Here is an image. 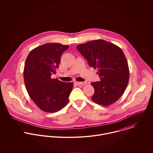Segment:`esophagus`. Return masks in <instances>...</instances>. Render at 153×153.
Returning <instances> with one entry per match:
<instances>
[{"mask_svg":"<svg viewBox=\"0 0 153 153\" xmlns=\"http://www.w3.org/2000/svg\"><path fill=\"white\" fill-rule=\"evenodd\" d=\"M77 84L79 85H86L87 83V82H77Z\"/></svg>","mask_w":153,"mask_h":153,"instance_id":"obj_1","label":"esophagus"}]
</instances>
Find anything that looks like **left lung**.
Wrapping results in <instances>:
<instances>
[{
    "label": "left lung",
    "instance_id": "left-lung-1",
    "mask_svg": "<svg viewBox=\"0 0 153 153\" xmlns=\"http://www.w3.org/2000/svg\"><path fill=\"white\" fill-rule=\"evenodd\" d=\"M88 65L98 69L101 81L92 82L95 92L92 100L107 106L124 94L129 81V68L126 56L118 46L102 39L94 40L76 46Z\"/></svg>",
    "mask_w": 153,
    "mask_h": 153
}]
</instances>
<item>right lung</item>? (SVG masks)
Returning a JSON list of instances; mask_svg holds the SVG:
<instances>
[{
    "label": "right lung",
    "mask_w": 153,
    "mask_h": 153,
    "mask_svg": "<svg viewBox=\"0 0 153 153\" xmlns=\"http://www.w3.org/2000/svg\"><path fill=\"white\" fill-rule=\"evenodd\" d=\"M69 45L58 43L45 44L29 53L24 66L23 78L27 93L41 110L57 112L69 102L72 82H63L52 79L61 62L62 53Z\"/></svg>",
    "instance_id": "1"
}]
</instances>
